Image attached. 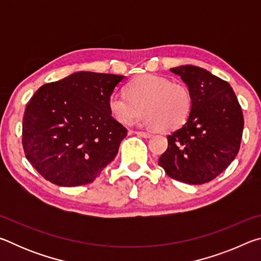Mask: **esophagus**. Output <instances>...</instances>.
<instances>
[{
  "label": "esophagus",
  "mask_w": 261,
  "mask_h": 261,
  "mask_svg": "<svg viewBox=\"0 0 261 261\" xmlns=\"http://www.w3.org/2000/svg\"><path fill=\"white\" fill-rule=\"evenodd\" d=\"M132 134H135L139 137H143V138H149V137L152 136L149 132H143V131H135V132H132Z\"/></svg>",
  "instance_id": "esophagus-1"
}]
</instances>
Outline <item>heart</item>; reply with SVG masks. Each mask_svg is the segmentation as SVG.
<instances>
[{
	"label": "heart",
	"mask_w": 261,
	"mask_h": 261,
	"mask_svg": "<svg viewBox=\"0 0 261 261\" xmlns=\"http://www.w3.org/2000/svg\"><path fill=\"white\" fill-rule=\"evenodd\" d=\"M193 98L188 86L170 79L144 74L132 81L125 92H115L109 98V110L115 120L131 124L143 116L145 124L163 132L175 131L189 120Z\"/></svg>",
	"instance_id": "b5f03b06"
}]
</instances>
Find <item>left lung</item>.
Returning a JSON list of instances; mask_svg holds the SVG:
<instances>
[{
	"label": "left lung",
	"instance_id": "8db88e82",
	"mask_svg": "<svg viewBox=\"0 0 261 261\" xmlns=\"http://www.w3.org/2000/svg\"><path fill=\"white\" fill-rule=\"evenodd\" d=\"M192 93L187 123L167 136L168 148L159 166L169 177L188 184L214 179L236 158L244 118L231 86L207 70L194 65L170 69Z\"/></svg>",
	"mask_w": 261,
	"mask_h": 261
}]
</instances>
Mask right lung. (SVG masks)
<instances>
[{
  "label": "right lung",
  "instance_id": "right-lung-1",
  "mask_svg": "<svg viewBox=\"0 0 261 261\" xmlns=\"http://www.w3.org/2000/svg\"><path fill=\"white\" fill-rule=\"evenodd\" d=\"M124 76L78 71L35 92L23 117L25 156L60 187L88 184L118 152L127 130L109 98Z\"/></svg>",
  "mask_w": 261,
  "mask_h": 261
}]
</instances>
